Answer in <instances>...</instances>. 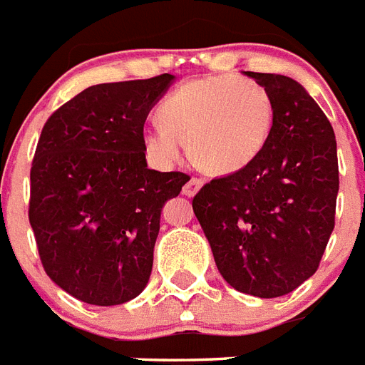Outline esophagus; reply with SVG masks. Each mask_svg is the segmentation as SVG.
<instances>
[{
	"mask_svg": "<svg viewBox=\"0 0 365 365\" xmlns=\"http://www.w3.org/2000/svg\"><path fill=\"white\" fill-rule=\"evenodd\" d=\"M200 187H202V180H200V178H191V180L183 185V195H185V197H195Z\"/></svg>",
	"mask_w": 365,
	"mask_h": 365,
	"instance_id": "esophagus-1",
	"label": "esophagus"
}]
</instances>
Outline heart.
Instances as JSON below:
<instances>
[{
    "label": "heart",
    "instance_id": "1",
    "mask_svg": "<svg viewBox=\"0 0 365 365\" xmlns=\"http://www.w3.org/2000/svg\"><path fill=\"white\" fill-rule=\"evenodd\" d=\"M161 125L144 129V146L161 165H174L187 144L192 165L213 176L244 170L262 153L275 108L264 86L236 75L191 80L163 101Z\"/></svg>",
    "mask_w": 365,
    "mask_h": 365
}]
</instances>
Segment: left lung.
<instances>
[{"mask_svg": "<svg viewBox=\"0 0 365 365\" xmlns=\"http://www.w3.org/2000/svg\"><path fill=\"white\" fill-rule=\"evenodd\" d=\"M245 75L274 101L269 140L250 167L206 183L192 212L225 281L245 294L277 298L315 274L336 225V135L296 80Z\"/></svg>", "mask_w": 365, "mask_h": 365, "instance_id": "1", "label": "left lung"}]
</instances>
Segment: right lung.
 <instances>
[{
    "instance_id": "add662e5",
    "label": "right lung",
    "mask_w": 365,
    "mask_h": 365,
    "mask_svg": "<svg viewBox=\"0 0 365 365\" xmlns=\"http://www.w3.org/2000/svg\"><path fill=\"white\" fill-rule=\"evenodd\" d=\"M173 75L86 88L44 123L31 163L29 225L56 285L91 306L140 294L161 210L189 182L148 168L144 121Z\"/></svg>"
}]
</instances>
